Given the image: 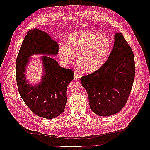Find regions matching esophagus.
<instances>
[{"mask_svg":"<svg viewBox=\"0 0 150 150\" xmlns=\"http://www.w3.org/2000/svg\"><path fill=\"white\" fill-rule=\"evenodd\" d=\"M81 77H82V74L80 73L75 72V73H74V78L76 79H79Z\"/></svg>","mask_w":150,"mask_h":150,"instance_id":"obj_1","label":"esophagus"}]
</instances>
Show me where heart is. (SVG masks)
Returning <instances> with one entry per match:
<instances>
[{"label":"heart","instance_id":"obj_1","mask_svg":"<svg viewBox=\"0 0 150 150\" xmlns=\"http://www.w3.org/2000/svg\"><path fill=\"white\" fill-rule=\"evenodd\" d=\"M111 50V44L107 36L82 30L70 34L66 43L59 47L58 54L65 66L73 62L78 54V62L85 71L94 72L106 63Z\"/></svg>","mask_w":150,"mask_h":150}]
</instances>
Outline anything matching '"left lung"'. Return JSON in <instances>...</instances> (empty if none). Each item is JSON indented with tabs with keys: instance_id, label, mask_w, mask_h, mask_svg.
Listing matches in <instances>:
<instances>
[{
	"instance_id": "obj_1",
	"label": "left lung",
	"mask_w": 150,
	"mask_h": 150,
	"mask_svg": "<svg viewBox=\"0 0 150 150\" xmlns=\"http://www.w3.org/2000/svg\"><path fill=\"white\" fill-rule=\"evenodd\" d=\"M134 76L133 52L122 34L116 33L113 49L106 63L81 78L91 111L100 116L119 112L127 102Z\"/></svg>"
}]
</instances>
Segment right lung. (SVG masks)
Masks as SVG:
<instances>
[{
	"label": "right lung",
	"mask_w": 150,
	"mask_h": 150,
	"mask_svg": "<svg viewBox=\"0 0 150 150\" xmlns=\"http://www.w3.org/2000/svg\"><path fill=\"white\" fill-rule=\"evenodd\" d=\"M59 45L49 35L39 29L28 31L16 59V81L19 94L28 107L36 115L52 119L64 111L67 89L74 79L73 70L63 68L48 56L42 57L44 74L34 86L27 83L25 73L30 57L33 54L56 55Z\"/></svg>",
	"instance_id": "1"
}]
</instances>
